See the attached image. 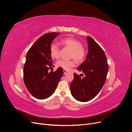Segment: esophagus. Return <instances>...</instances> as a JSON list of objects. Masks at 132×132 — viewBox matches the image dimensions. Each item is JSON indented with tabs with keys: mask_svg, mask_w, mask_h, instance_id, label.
<instances>
[{
	"mask_svg": "<svg viewBox=\"0 0 132 132\" xmlns=\"http://www.w3.org/2000/svg\"><path fill=\"white\" fill-rule=\"evenodd\" d=\"M63 72H64V74H66L67 73V72H68V71L67 70L64 69L63 70Z\"/></svg>",
	"mask_w": 132,
	"mask_h": 132,
	"instance_id": "34e87169",
	"label": "esophagus"
}]
</instances>
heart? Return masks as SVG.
<instances>
[{
    "instance_id": "1",
    "label": "heart",
    "mask_w": 132,
    "mask_h": 132,
    "mask_svg": "<svg viewBox=\"0 0 132 132\" xmlns=\"http://www.w3.org/2000/svg\"><path fill=\"white\" fill-rule=\"evenodd\" d=\"M63 46L66 47L71 50L70 54V58L74 59L78 63L82 62L86 56V51L83 47L80 41L73 37H66L63 38L61 41ZM50 53L51 56L54 59H58L60 57L59 47L55 43H51L50 47ZM58 67L61 68L65 70H69L71 68L75 65V62L74 60L66 61L60 59L56 63Z\"/></svg>"
}]
</instances>
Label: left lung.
I'll list each match as a JSON object with an SVG mask.
<instances>
[{"mask_svg":"<svg viewBox=\"0 0 132 132\" xmlns=\"http://www.w3.org/2000/svg\"><path fill=\"white\" fill-rule=\"evenodd\" d=\"M88 53L86 60L78 67V71L83 74L74 73V79L70 84L73 96L79 101L87 102L94 98L106 81L109 64L104 51L88 36ZM85 75L84 77L81 76Z\"/></svg>","mask_w":132,"mask_h":132,"instance_id":"8db88e82","label":"left lung"}]
</instances>
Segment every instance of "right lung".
Returning <instances> with one entry per match:
<instances>
[{
  "label": "right lung",
  "mask_w": 132,
  "mask_h": 132,
  "mask_svg": "<svg viewBox=\"0 0 132 132\" xmlns=\"http://www.w3.org/2000/svg\"><path fill=\"white\" fill-rule=\"evenodd\" d=\"M59 33L42 35L28 51L23 67V81L29 93L37 99H45L52 95L63 74L58 68L55 71L48 70L53 67L50 47Z\"/></svg>",
  "instance_id": "right-lung-1"
}]
</instances>
